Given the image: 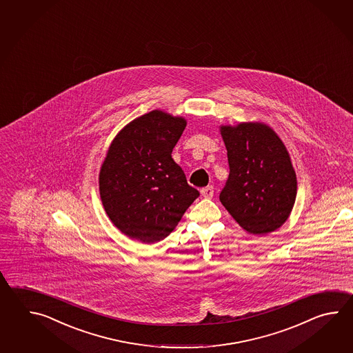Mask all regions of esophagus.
Returning <instances> with one entry per match:
<instances>
[{
  "label": "esophagus",
  "instance_id": "34e87169",
  "mask_svg": "<svg viewBox=\"0 0 353 353\" xmlns=\"http://www.w3.org/2000/svg\"><path fill=\"white\" fill-rule=\"evenodd\" d=\"M201 194H202L204 198H212L213 194H214V188L212 187V185L203 188L202 190H201Z\"/></svg>",
  "mask_w": 353,
  "mask_h": 353
}]
</instances>
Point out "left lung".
<instances>
[{
  "instance_id": "obj_1",
  "label": "left lung",
  "mask_w": 353,
  "mask_h": 353,
  "mask_svg": "<svg viewBox=\"0 0 353 353\" xmlns=\"http://www.w3.org/2000/svg\"><path fill=\"white\" fill-rule=\"evenodd\" d=\"M230 175L219 201L251 234L278 230L293 210L296 175L283 141L268 125L222 126Z\"/></svg>"
}]
</instances>
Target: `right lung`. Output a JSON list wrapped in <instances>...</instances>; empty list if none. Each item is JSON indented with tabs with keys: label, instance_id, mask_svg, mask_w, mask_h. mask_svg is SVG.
Returning <instances> with one entry per match:
<instances>
[{
	"label": "right lung",
	"instance_id": "add662e5",
	"mask_svg": "<svg viewBox=\"0 0 353 353\" xmlns=\"http://www.w3.org/2000/svg\"><path fill=\"white\" fill-rule=\"evenodd\" d=\"M187 121L151 111L114 137L99 173L105 213L121 232L143 243L164 240L199 192L172 158Z\"/></svg>",
	"mask_w": 353,
	"mask_h": 353
}]
</instances>
